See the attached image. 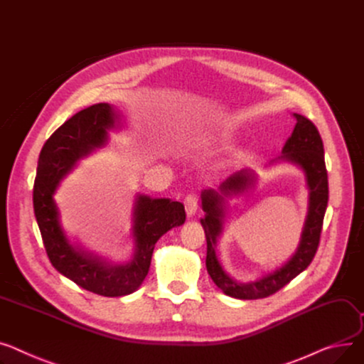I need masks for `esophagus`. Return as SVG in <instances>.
<instances>
[{
    "label": "esophagus",
    "instance_id": "obj_1",
    "mask_svg": "<svg viewBox=\"0 0 364 364\" xmlns=\"http://www.w3.org/2000/svg\"><path fill=\"white\" fill-rule=\"evenodd\" d=\"M184 208L188 218L195 216L198 212V196L196 195H188L184 199Z\"/></svg>",
    "mask_w": 364,
    "mask_h": 364
}]
</instances>
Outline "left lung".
Instances as JSON below:
<instances>
[{
	"label": "left lung",
	"mask_w": 364,
	"mask_h": 364,
	"mask_svg": "<svg viewBox=\"0 0 364 364\" xmlns=\"http://www.w3.org/2000/svg\"><path fill=\"white\" fill-rule=\"evenodd\" d=\"M296 121L294 130L282 148V155L271 161V164L288 162L300 168L304 173L306 186L309 190L307 198V215L303 224L299 246L293 256L282 266L262 275L260 278L249 282H241L234 279L216 256L218 240L221 238L227 216L231 210L230 200L234 198L246 196L257 184V174L249 168L230 176L216 190H202V209L205 218L200 224L206 235V269L212 281L221 291L230 297L240 300H256L264 299L289 281L301 274L316 255L319 238L323 224V216L328 206V174L325 166L323 143L318 129L310 119L300 114H293Z\"/></svg>",
	"instance_id": "obj_1"
}]
</instances>
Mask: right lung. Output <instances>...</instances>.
I'll use <instances>...</instances> for the list:
<instances>
[{"instance_id":"add662e5","label":"right lung","mask_w":364,"mask_h":364,"mask_svg":"<svg viewBox=\"0 0 364 364\" xmlns=\"http://www.w3.org/2000/svg\"><path fill=\"white\" fill-rule=\"evenodd\" d=\"M121 127H124L121 114L109 104H95L73 115L45 141L33 187L36 223L53 266L79 287L104 297L134 293L149 272L156 241L186 221L183 203L137 193L132 213L130 260L115 263L71 243L61 224L55 191L83 158L107 146L109 132Z\"/></svg>"}]
</instances>
